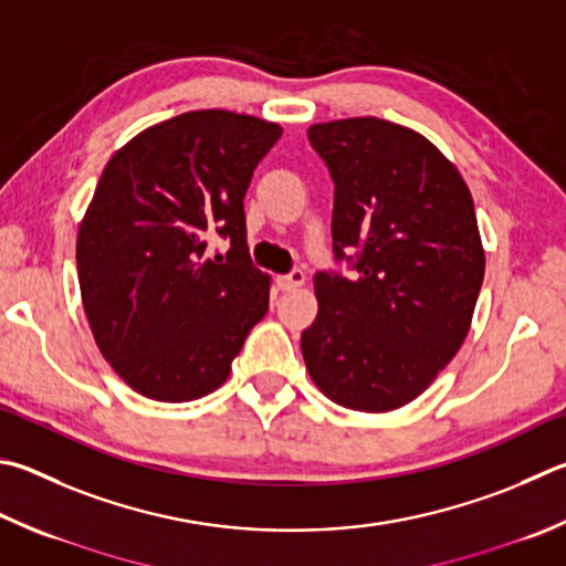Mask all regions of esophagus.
<instances>
[{"mask_svg": "<svg viewBox=\"0 0 566 566\" xmlns=\"http://www.w3.org/2000/svg\"><path fill=\"white\" fill-rule=\"evenodd\" d=\"M306 282V276L302 270H294L290 274H280L276 276V286H280L282 292H292V290H300V286Z\"/></svg>", "mask_w": 566, "mask_h": 566, "instance_id": "34e87169", "label": "esophagus"}]
</instances>
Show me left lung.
<instances>
[{"label":"left lung","mask_w":566,"mask_h":566,"mask_svg":"<svg viewBox=\"0 0 566 566\" xmlns=\"http://www.w3.org/2000/svg\"><path fill=\"white\" fill-rule=\"evenodd\" d=\"M334 178V252L356 276L316 274L302 334L334 403L388 413L436 381L470 332L485 276L475 205L453 160L418 130L356 116L306 130Z\"/></svg>","instance_id":"1"}]
</instances>
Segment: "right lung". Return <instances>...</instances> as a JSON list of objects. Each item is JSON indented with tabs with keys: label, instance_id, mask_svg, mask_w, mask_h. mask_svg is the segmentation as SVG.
<instances>
[{
	"label": "right lung",
	"instance_id": "right-lung-1",
	"mask_svg": "<svg viewBox=\"0 0 566 566\" xmlns=\"http://www.w3.org/2000/svg\"><path fill=\"white\" fill-rule=\"evenodd\" d=\"M280 123L205 108L140 130L106 163L76 238L81 302L98 352L136 394H212L270 306L252 266L244 192ZM231 238L229 262L207 240Z\"/></svg>",
	"mask_w": 566,
	"mask_h": 566
}]
</instances>
